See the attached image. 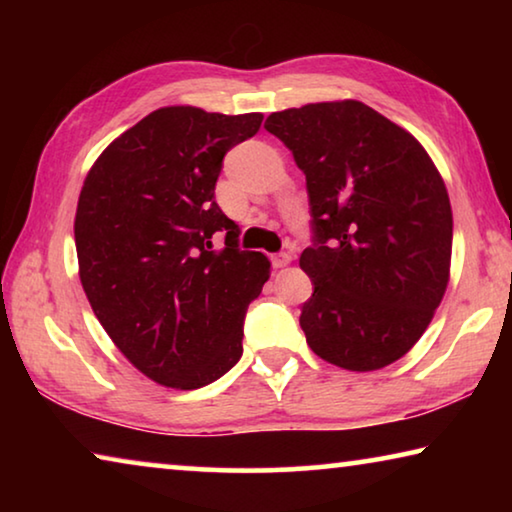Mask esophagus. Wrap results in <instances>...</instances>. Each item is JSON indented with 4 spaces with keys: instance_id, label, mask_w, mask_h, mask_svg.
Returning a JSON list of instances; mask_svg holds the SVG:
<instances>
[{
    "instance_id": "obj_1",
    "label": "esophagus",
    "mask_w": 512,
    "mask_h": 512,
    "mask_svg": "<svg viewBox=\"0 0 512 512\" xmlns=\"http://www.w3.org/2000/svg\"><path fill=\"white\" fill-rule=\"evenodd\" d=\"M289 264H291V255L289 253L273 255V266L275 268H284V266H289Z\"/></svg>"
}]
</instances>
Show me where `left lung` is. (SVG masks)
<instances>
[{"label": "left lung", "mask_w": 512, "mask_h": 512, "mask_svg": "<svg viewBox=\"0 0 512 512\" xmlns=\"http://www.w3.org/2000/svg\"><path fill=\"white\" fill-rule=\"evenodd\" d=\"M264 128L307 178L309 348L354 372L402 359L449 282L454 221L436 164L409 131L354 99L273 112Z\"/></svg>", "instance_id": "obj_1"}]
</instances>
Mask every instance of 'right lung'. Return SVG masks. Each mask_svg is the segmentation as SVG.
<instances>
[{
    "instance_id": "add662e5",
    "label": "right lung",
    "mask_w": 512,
    "mask_h": 512,
    "mask_svg": "<svg viewBox=\"0 0 512 512\" xmlns=\"http://www.w3.org/2000/svg\"><path fill=\"white\" fill-rule=\"evenodd\" d=\"M262 112L153 110L108 144L85 176L74 219L85 296L112 343L155 384L194 391L239 361L244 316L271 262L239 248L214 187L223 155ZM214 231L226 246L211 248Z\"/></svg>"
}]
</instances>
